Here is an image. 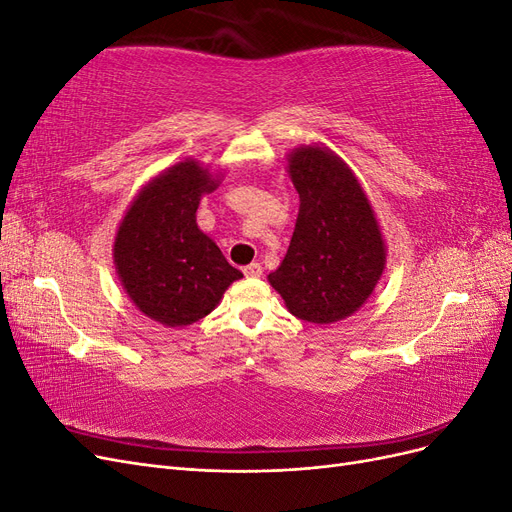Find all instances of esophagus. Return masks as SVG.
Here are the masks:
<instances>
[{
    "instance_id": "34e87169",
    "label": "esophagus",
    "mask_w": 512,
    "mask_h": 512,
    "mask_svg": "<svg viewBox=\"0 0 512 512\" xmlns=\"http://www.w3.org/2000/svg\"><path fill=\"white\" fill-rule=\"evenodd\" d=\"M243 273H245L247 277H260V275H262V267L258 265V262H252V265H247V267L243 269Z\"/></svg>"
}]
</instances>
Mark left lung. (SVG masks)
<instances>
[{"mask_svg":"<svg viewBox=\"0 0 512 512\" xmlns=\"http://www.w3.org/2000/svg\"><path fill=\"white\" fill-rule=\"evenodd\" d=\"M299 218L269 284L292 316L331 324L352 316L374 292L386 245L374 209L350 166L327 147L303 145L288 156Z\"/></svg>","mask_w":512,"mask_h":512,"instance_id":"left-lung-1","label":"left lung"}]
</instances>
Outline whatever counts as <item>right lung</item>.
<instances>
[{"instance_id": "add662e5", "label": "right lung", "mask_w": 512, "mask_h": 512, "mask_svg": "<svg viewBox=\"0 0 512 512\" xmlns=\"http://www.w3.org/2000/svg\"><path fill=\"white\" fill-rule=\"evenodd\" d=\"M220 179L194 160L153 177L117 228L113 260L123 290L164 327H188L211 314L243 273L196 224L203 194Z\"/></svg>"}]
</instances>
